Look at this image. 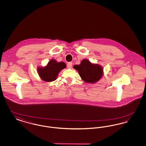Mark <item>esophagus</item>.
Instances as JSON below:
<instances>
[{
    "label": "esophagus",
    "instance_id": "obj_1",
    "mask_svg": "<svg viewBox=\"0 0 146 146\" xmlns=\"http://www.w3.org/2000/svg\"><path fill=\"white\" fill-rule=\"evenodd\" d=\"M67 67L68 68H71L72 67V62H68L67 65Z\"/></svg>",
    "mask_w": 146,
    "mask_h": 146
}]
</instances>
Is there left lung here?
I'll return each mask as SVG.
<instances>
[{
  "instance_id": "obj_1",
  "label": "left lung",
  "mask_w": 146,
  "mask_h": 146,
  "mask_svg": "<svg viewBox=\"0 0 146 146\" xmlns=\"http://www.w3.org/2000/svg\"><path fill=\"white\" fill-rule=\"evenodd\" d=\"M73 68L78 70L82 79L88 83H95L104 76L103 67L87 59H84L79 64L74 65Z\"/></svg>"
}]
</instances>
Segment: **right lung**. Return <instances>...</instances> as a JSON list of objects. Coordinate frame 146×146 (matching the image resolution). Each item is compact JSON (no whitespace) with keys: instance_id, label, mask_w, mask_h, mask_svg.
Masks as SVG:
<instances>
[{"instance_id":"add662e5","label":"right lung","mask_w":146,"mask_h":146,"mask_svg":"<svg viewBox=\"0 0 146 146\" xmlns=\"http://www.w3.org/2000/svg\"><path fill=\"white\" fill-rule=\"evenodd\" d=\"M65 68H66L65 63L58 62L56 60L51 59L46 66L38 67L37 71L42 80L46 82H51L55 80L58 73Z\"/></svg>"}]
</instances>
